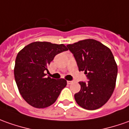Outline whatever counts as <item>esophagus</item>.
I'll use <instances>...</instances> for the list:
<instances>
[{"label":"esophagus","mask_w":129,"mask_h":129,"mask_svg":"<svg viewBox=\"0 0 129 129\" xmlns=\"http://www.w3.org/2000/svg\"><path fill=\"white\" fill-rule=\"evenodd\" d=\"M67 83L70 85V84H72V83H73V81H67Z\"/></svg>","instance_id":"1"}]
</instances>
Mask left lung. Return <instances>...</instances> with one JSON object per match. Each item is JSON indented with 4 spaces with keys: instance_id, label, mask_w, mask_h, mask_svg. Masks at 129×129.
Here are the masks:
<instances>
[{
    "instance_id": "1",
    "label": "left lung",
    "mask_w": 129,
    "mask_h": 129,
    "mask_svg": "<svg viewBox=\"0 0 129 129\" xmlns=\"http://www.w3.org/2000/svg\"><path fill=\"white\" fill-rule=\"evenodd\" d=\"M73 54L79 71H85L88 81L79 82L80 90L74 95L81 107L94 110L112 96L117 77V65L111 50L94 39L81 40L67 45Z\"/></svg>"
}]
</instances>
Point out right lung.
<instances>
[{
  "mask_svg": "<svg viewBox=\"0 0 129 129\" xmlns=\"http://www.w3.org/2000/svg\"><path fill=\"white\" fill-rule=\"evenodd\" d=\"M68 49L64 44L35 42L24 46L17 55L14 68L15 79L25 101L36 108L53 104L67 85L63 78L46 77L47 67L56 55Z\"/></svg>",
  "mask_w": 129,
  "mask_h": 129,
  "instance_id": "1",
  "label": "right lung"
}]
</instances>
